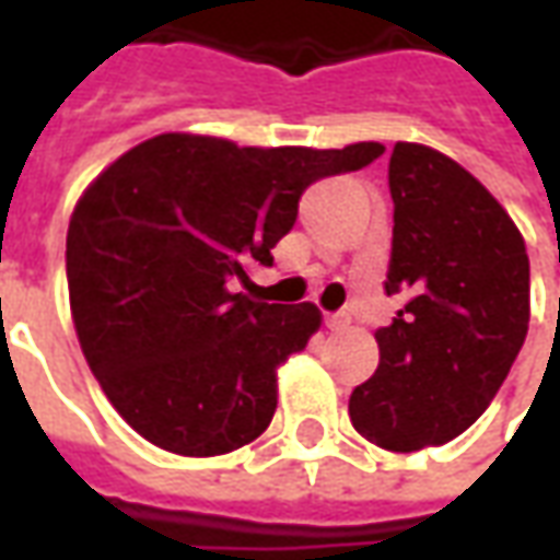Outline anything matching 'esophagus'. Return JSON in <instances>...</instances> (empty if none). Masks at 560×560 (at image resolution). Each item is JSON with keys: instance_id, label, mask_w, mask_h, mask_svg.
<instances>
[{"instance_id": "34e87169", "label": "esophagus", "mask_w": 560, "mask_h": 560, "mask_svg": "<svg viewBox=\"0 0 560 560\" xmlns=\"http://www.w3.org/2000/svg\"><path fill=\"white\" fill-rule=\"evenodd\" d=\"M348 324H351V317L345 315V312H336V315L324 317V327L327 329H345Z\"/></svg>"}]
</instances>
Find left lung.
Here are the masks:
<instances>
[{"label":"left lung","instance_id":"obj_1","mask_svg":"<svg viewBox=\"0 0 560 560\" xmlns=\"http://www.w3.org/2000/svg\"><path fill=\"white\" fill-rule=\"evenodd\" d=\"M389 195L384 291L405 305L348 413L365 441L413 453L458 438L501 389L528 336L530 267L506 209L444 152L396 143Z\"/></svg>","mask_w":560,"mask_h":560}]
</instances>
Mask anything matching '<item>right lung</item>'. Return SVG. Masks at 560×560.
Returning a JSON list of instances; mask_svg holds the SVG:
<instances>
[{"instance_id": "right-lung-1", "label": "right lung", "mask_w": 560, "mask_h": 560, "mask_svg": "<svg viewBox=\"0 0 560 560\" xmlns=\"http://www.w3.org/2000/svg\"><path fill=\"white\" fill-rule=\"evenodd\" d=\"M377 155L381 143L260 149L171 131L83 191L66 243L71 317L92 375L149 444L200 458L264 434L276 369L308 345L320 312L233 288L272 267L308 185Z\"/></svg>"}]
</instances>
